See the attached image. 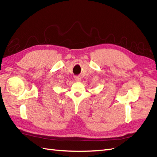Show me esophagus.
Returning a JSON list of instances; mask_svg holds the SVG:
<instances>
[{
    "label": "esophagus",
    "mask_w": 157,
    "mask_h": 157,
    "mask_svg": "<svg viewBox=\"0 0 157 157\" xmlns=\"http://www.w3.org/2000/svg\"><path fill=\"white\" fill-rule=\"evenodd\" d=\"M75 80L76 81V82H80L81 78H80L79 76H75Z\"/></svg>",
    "instance_id": "34e87169"
}]
</instances>
